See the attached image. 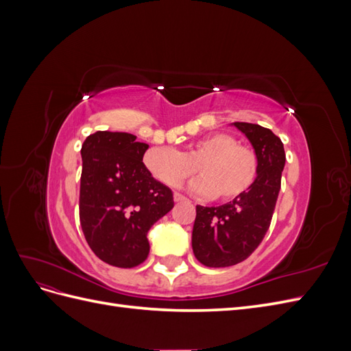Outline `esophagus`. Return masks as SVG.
Instances as JSON below:
<instances>
[{
  "instance_id": "esophagus-1",
  "label": "esophagus",
  "mask_w": 351,
  "mask_h": 351,
  "mask_svg": "<svg viewBox=\"0 0 351 351\" xmlns=\"http://www.w3.org/2000/svg\"><path fill=\"white\" fill-rule=\"evenodd\" d=\"M184 200H187V197H184L180 193H174V202H184Z\"/></svg>"
}]
</instances>
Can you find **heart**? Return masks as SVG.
I'll return each mask as SVG.
<instances>
[{"mask_svg": "<svg viewBox=\"0 0 351 351\" xmlns=\"http://www.w3.org/2000/svg\"><path fill=\"white\" fill-rule=\"evenodd\" d=\"M143 162L156 180L171 187L182 186L197 169L200 178L193 183V190L217 202L241 197L258 176L256 155L226 133L202 137L182 154L171 147H151Z\"/></svg>", "mask_w": 351, "mask_h": 351, "instance_id": "heart-1", "label": "heart"}]
</instances>
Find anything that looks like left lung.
I'll return each instance as SVG.
<instances>
[{"label":"left lung","mask_w":351,"mask_h":351,"mask_svg":"<svg viewBox=\"0 0 351 351\" xmlns=\"http://www.w3.org/2000/svg\"><path fill=\"white\" fill-rule=\"evenodd\" d=\"M247 137L258 159V176L241 197L221 206H196L192 247L209 268L232 267L247 259L269 228L285 165L284 145L269 129L232 123Z\"/></svg>","instance_id":"8db88e82"}]
</instances>
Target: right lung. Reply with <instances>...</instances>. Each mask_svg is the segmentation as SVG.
Returning <instances> with one entry per match:
<instances>
[{
  "label": "right lung",
  "instance_id": "right-lung-1",
  "mask_svg": "<svg viewBox=\"0 0 351 351\" xmlns=\"http://www.w3.org/2000/svg\"><path fill=\"white\" fill-rule=\"evenodd\" d=\"M147 147L121 132H97L82 145L80 226L92 252L112 267L141 265L147 231L174 206L171 190L142 161Z\"/></svg>",
  "mask_w": 351,
  "mask_h": 351
}]
</instances>
